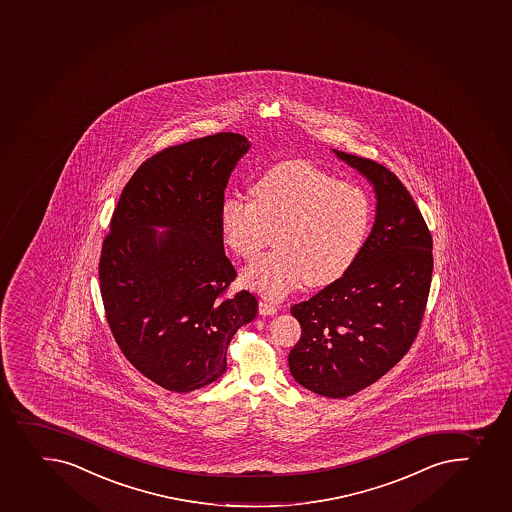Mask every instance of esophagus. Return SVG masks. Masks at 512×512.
Listing matches in <instances>:
<instances>
[{
	"instance_id": "obj_1",
	"label": "esophagus",
	"mask_w": 512,
	"mask_h": 512,
	"mask_svg": "<svg viewBox=\"0 0 512 512\" xmlns=\"http://www.w3.org/2000/svg\"><path fill=\"white\" fill-rule=\"evenodd\" d=\"M259 312L262 316H272V314L277 312V306H274V304H270V302L267 301H260Z\"/></svg>"
}]
</instances>
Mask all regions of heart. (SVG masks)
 Segmentation results:
<instances>
[{
    "label": "heart",
    "mask_w": 512,
    "mask_h": 512,
    "mask_svg": "<svg viewBox=\"0 0 512 512\" xmlns=\"http://www.w3.org/2000/svg\"><path fill=\"white\" fill-rule=\"evenodd\" d=\"M252 201L227 198L220 208L223 240L247 262L275 232V250L243 272V284L282 297L302 282L324 287L341 279L359 257L371 227L368 191L339 181L306 159L267 169L250 188Z\"/></svg>",
    "instance_id": "1"
}]
</instances>
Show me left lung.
<instances>
[{
    "label": "left lung",
    "mask_w": 512,
    "mask_h": 512,
    "mask_svg": "<svg viewBox=\"0 0 512 512\" xmlns=\"http://www.w3.org/2000/svg\"><path fill=\"white\" fill-rule=\"evenodd\" d=\"M376 191V220L353 267L309 301L290 307L302 336L289 353L299 385L348 398L400 363L417 339L432 284L433 240L393 171L336 151Z\"/></svg>",
    "instance_id": "obj_1"
}]
</instances>
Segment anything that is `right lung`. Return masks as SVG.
Wrapping results in <instances>:
<instances>
[{
  "mask_svg": "<svg viewBox=\"0 0 512 512\" xmlns=\"http://www.w3.org/2000/svg\"><path fill=\"white\" fill-rule=\"evenodd\" d=\"M248 148L235 132L164 148L136 169L112 213L99 260L107 324L127 361L164 390L218 380L233 334L257 316L248 290L228 296L237 270L220 230L230 174Z\"/></svg>",
  "mask_w": 512,
  "mask_h": 512,
  "instance_id": "1",
  "label": "right lung"
}]
</instances>
